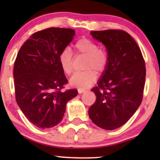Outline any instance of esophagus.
I'll return each mask as SVG.
<instances>
[{
  "label": "esophagus",
  "instance_id": "esophagus-1",
  "mask_svg": "<svg viewBox=\"0 0 160 160\" xmlns=\"http://www.w3.org/2000/svg\"><path fill=\"white\" fill-rule=\"evenodd\" d=\"M85 90H84V89H78V93H80V94H82V93H83V92H85Z\"/></svg>",
  "mask_w": 160,
  "mask_h": 160
}]
</instances>
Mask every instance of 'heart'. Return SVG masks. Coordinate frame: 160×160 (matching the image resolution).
<instances>
[{"mask_svg": "<svg viewBox=\"0 0 160 160\" xmlns=\"http://www.w3.org/2000/svg\"><path fill=\"white\" fill-rule=\"evenodd\" d=\"M74 52L76 56H86L83 72L77 73L70 79L71 86L79 89H86L96 80V74L102 73L107 68L109 61L108 53L105 49L98 48V45L89 38H82L74 44ZM59 64L66 75L73 72L72 54L69 49L66 48L59 55Z\"/></svg>", "mask_w": 160, "mask_h": 160, "instance_id": "obj_1", "label": "heart"}]
</instances>
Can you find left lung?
I'll list each match as a JSON object with an SVG mask.
<instances>
[{"mask_svg":"<svg viewBox=\"0 0 160 160\" xmlns=\"http://www.w3.org/2000/svg\"><path fill=\"white\" fill-rule=\"evenodd\" d=\"M91 34L105 46L109 61L98 86L92 89L96 100L89 115L100 128L116 129L132 117L142 102L145 62L135 40L125 31H94Z\"/></svg>","mask_w":160,"mask_h":160,"instance_id":"8db88e82","label":"left lung"}]
</instances>
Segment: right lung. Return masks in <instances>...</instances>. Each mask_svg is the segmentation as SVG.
Masks as SVG:
<instances>
[{
	"label": "right lung",
	"instance_id": "add662e5",
	"mask_svg": "<svg viewBox=\"0 0 160 160\" xmlns=\"http://www.w3.org/2000/svg\"><path fill=\"white\" fill-rule=\"evenodd\" d=\"M74 30L49 28L30 36L14 62L16 100L24 115L37 127L51 128L63 119L66 104L78 95L66 89L68 80L59 55L73 40Z\"/></svg>",
	"mask_w": 160,
	"mask_h": 160
}]
</instances>
